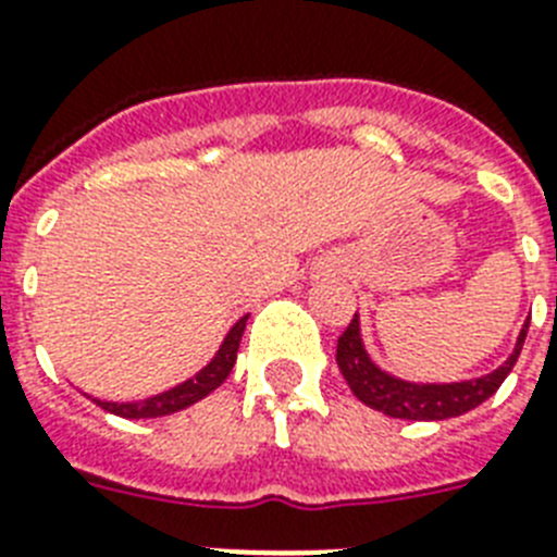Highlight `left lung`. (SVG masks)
<instances>
[{"label":"left lung","mask_w":557,"mask_h":557,"mask_svg":"<svg viewBox=\"0 0 557 557\" xmlns=\"http://www.w3.org/2000/svg\"><path fill=\"white\" fill-rule=\"evenodd\" d=\"M527 330H530V321L523 324L512 356L498 370L486 372L481 379L455 381V384H412V381L395 379V375L372 364V358L364 350V342H361L358 315H352L347 330L338 335L335 361L350 384L352 395L372 410L384 412L389 418H407V421H444V418L475 410L478 404H484L490 395H495V389L504 384V379L512 372L518 356H521Z\"/></svg>","instance_id":"1"}]
</instances>
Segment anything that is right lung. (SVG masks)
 <instances>
[{
  "label": "right lung",
  "mask_w": 557,
  "mask_h": 557,
  "mask_svg": "<svg viewBox=\"0 0 557 557\" xmlns=\"http://www.w3.org/2000/svg\"><path fill=\"white\" fill-rule=\"evenodd\" d=\"M245 324H247V315L233 324V330H230L227 338L222 342V347H219V352L213 356V361H210L205 370L196 372L193 379H187L185 384H178V387L168 389V393L153 395V398H145V401L119 404V401H99V398H94V401L99 404L102 410L122 418H159V416H170V412L185 410V407H190V404L201 401L205 395L213 393L215 387H222L224 379H227L230 370H233V364H236V352H238V344H242Z\"/></svg>",
  "instance_id": "right-lung-1"
}]
</instances>
